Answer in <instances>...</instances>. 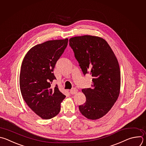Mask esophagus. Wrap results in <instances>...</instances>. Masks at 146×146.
Segmentation results:
<instances>
[{
  "label": "esophagus",
  "mask_w": 146,
  "mask_h": 146,
  "mask_svg": "<svg viewBox=\"0 0 146 146\" xmlns=\"http://www.w3.org/2000/svg\"><path fill=\"white\" fill-rule=\"evenodd\" d=\"M77 91H78V90H77V88H72L71 90H70V93L72 94H74L77 93Z\"/></svg>",
  "instance_id": "34e87169"
}]
</instances>
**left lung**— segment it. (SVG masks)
I'll list each match as a JSON object with an SVG mask.
<instances>
[{
	"label": "left lung",
	"instance_id": "obj_1",
	"mask_svg": "<svg viewBox=\"0 0 146 146\" xmlns=\"http://www.w3.org/2000/svg\"><path fill=\"white\" fill-rule=\"evenodd\" d=\"M69 45L83 74L92 75L91 88H84L86 102L80 112L91 120L106 115L116 102L120 89V70L117 60L104 39L95 36H75Z\"/></svg>",
	"mask_w": 146,
	"mask_h": 146
}]
</instances>
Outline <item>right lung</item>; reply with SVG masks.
Returning <instances> with one entry per match:
<instances>
[{
  "instance_id": "add662e5",
  "label": "right lung",
  "mask_w": 146,
  "mask_h": 146,
  "mask_svg": "<svg viewBox=\"0 0 146 146\" xmlns=\"http://www.w3.org/2000/svg\"><path fill=\"white\" fill-rule=\"evenodd\" d=\"M68 39L48 40L37 44L26 54L21 66L19 85L23 98L29 108L43 119L60 112L65 96L57 85L52 84L56 62L67 47Z\"/></svg>"
}]
</instances>
